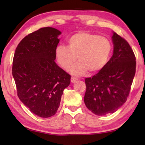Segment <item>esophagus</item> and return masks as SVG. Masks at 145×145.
I'll return each mask as SVG.
<instances>
[{"label":"esophagus","instance_id":"34e87169","mask_svg":"<svg viewBox=\"0 0 145 145\" xmlns=\"http://www.w3.org/2000/svg\"><path fill=\"white\" fill-rule=\"evenodd\" d=\"M77 80H78V78H76V77H72V78H71V82H72V83L75 82Z\"/></svg>","mask_w":145,"mask_h":145}]
</instances>
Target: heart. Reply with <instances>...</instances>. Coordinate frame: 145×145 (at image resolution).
Segmentation results:
<instances>
[{
  "label": "heart",
  "instance_id": "1",
  "mask_svg": "<svg viewBox=\"0 0 145 145\" xmlns=\"http://www.w3.org/2000/svg\"><path fill=\"white\" fill-rule=\"evenodd\" d=\"M68 46L59 45L55 54L57 62L74 75H84L87 71L94 73L104 68L109 60L112 44L109 39L88 32H79L68 39Z\"/></svg>",
  "mask_w": 145,
  "mask_h": 145
}]
</instances>
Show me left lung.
I'll list each match as a JSON object with an SVG mask.
<instances>
[{"label":"left lung","instance_id":"obj_1","mask_svg":"<svg viewBox=\"0 0 145 145\" xmlns=\"http://www.w3.org/2000/svg\"><path fill=\"white\" fill-rule=\"evenodd\" d=\"M111 39V58L99 73L85 79V105L98 116L113 113L125 104L136 73V57L128 42L113 31Z\"/></svg>","mask_w":145,"mask_h":145}]
</instances>
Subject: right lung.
<instances>
[{"label":"right lung","mask_w":145,"mask_h":145,"mask_svg":"<svg viewBox=\"0 0 145 145\" xmlns=\"http://www.w3.org/2000/svg\"><path fill=\"white\" fill-rule=\"evenodd\" d=\"M61 34L43 27L25 36L14 52L12 74L21 102L41 118L54 115L71 76L55 62V50Z\"/></svg>","instance_id":"obj_1"}]
</instances>
